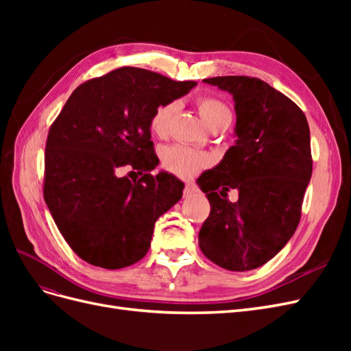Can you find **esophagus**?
I'll use <instances>...</instances> for the list:
<instances>
[{
	"label": "esophagus",
	"mask_w": 351,
	"mask_h": 351,
	"mask_svg": "<svg viewBox=\"0 0 351 351\" xmlns=\"http://www.w3.org/2000/svg\"><path fill=\"white\" fill-rule=\"evenodd\" d=\"M184 197H192L195 193H197V189L195 187V186H190V184H187L186 187H184Z\"/></svg>",
	"instance_id": "esophagus-1"
}]
</instances>
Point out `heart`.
<instances>
[{
  "label": "heart",
  "mask_w": 351,
  "mask_h": 351,
  "mask_svg": "<svg viewBox=\"0 0 351 351\" xmlns=\"http://www.w3.org/2000/svg\"><path fill=\"white\" fill-rule=\"evenodd\" d=\"M197 110L202 120L209 127L218 124H230L231 123V111L227 105L217 98H202L197 102ZM176 111V104L169 102L164 104L156 108L151 117V130L156 136H165L169 123H171L173 114ZM162 165L167 171L173 173L180 177H192L199 169L208 164V156L200 154L192 147L184 145H171L167 146L161 152Z\"/></svg>",
  "instance_id": "heart-1"
}]
</instances>
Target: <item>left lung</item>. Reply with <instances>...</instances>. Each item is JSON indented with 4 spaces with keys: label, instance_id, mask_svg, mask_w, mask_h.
Masks as SVG:
<instances>
[{
    "label": "left lung",
    "instance_id": "8db88e82",
    "mask_svg": "<svg viewBox=\"0 0 351 351\" xmlns=\"http://www.w3.org/2000/svg\"><path fill=\"white\" fill-rule=\"evenodd\" d=\"M204 82L232 95L236 142L197 178L210 204L199 247L221 268L250 271L271 261L299 226L312 177L309 124L290 98L256 77ZM230 188L239 192L234 204L226 199Z\"/></svg>",
    "mask_w": 351,
    "mask_h": 351
}]
</instances>
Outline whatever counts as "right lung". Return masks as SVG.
Listing matches in <instances>:
<instances>
[{
    "mask_svg": "<svg viewBox=\"0 0 351 351\" xmlns=\"http://www.w3.org/2000/svg\"><path fill=\"white\" fill-rule=\"evenodd\" d=\"M196 84L121 67L70 95L48 133L44 197L62 237L83 261L120 269L149 250L156 219L184 189L173 174H151L159 164L151 117ZM124 165L144 177L133 182L120 178L116 173Z\"/></svg>",
    "mask_w": 351,
    "mask_h": 351,
    "instance_id": "1",
    "label": "right lung"
}]
</instances>
